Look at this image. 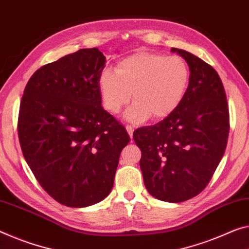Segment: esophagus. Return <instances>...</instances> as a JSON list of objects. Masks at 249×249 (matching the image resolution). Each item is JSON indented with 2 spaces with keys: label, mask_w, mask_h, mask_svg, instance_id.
<instances>
[{
  "label": "esophagus",
  "mask_w": 249,
  "mask_h": 249,
  "mask_svg": "<svg viewBox=\"0 0 249 249\" xmlns=\"http://www.w3.org/2000/svg\"><path fill=\"white\" fill-rule=\"evenodd\" d=\"M125 130H127L130 138H132V135H133V131H135V128H133V125H130V124H127L125 125Z\"/></svg>",
  "instance_id": "1"
}]
</instances>
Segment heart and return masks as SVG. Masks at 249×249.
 Returning a JSON list of instances; mask_svg holds the SVG:
<instances>
[{"instance_id":"1","label":"heart","mask_w":249,"mask_h":249,"mask_svg":"<svg viewBox=\"0 0 249 249\" xmlns=\"http://www.w3.org/2000/svg\"><path fill=\"white\" fill-rule=\"evenodd\" d=\"M190 82L188 64L180 56L138 52L122 59L114 72L102 71L98 88L107 111L118 113L132 99L124 112L129 122L138 124L152 117L161 120L178 109Z\"/></svg>"}]
</instances>
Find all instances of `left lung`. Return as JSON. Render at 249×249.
Masks as SVG:
<instances>
[{
	"instance_id": "8db88e82",
	"label": "left lung",
	"mask_w": 249,
	"mask_h": 249,
	"mask_svg": "<svg viewBox=\"0 0 249 249\" xmlns=\"http://www.w3.org/2000/svg\"><path fill=\"white\" fill-rule=\"evenodd\" d=\"M186 60L190 82L178 109L154 125L137 129L140 169L151 196L167 202L200 194L223 158L229 133V111L223 82L215 69L185 50L171 49Z\"/></svg>"
}]
</instances>
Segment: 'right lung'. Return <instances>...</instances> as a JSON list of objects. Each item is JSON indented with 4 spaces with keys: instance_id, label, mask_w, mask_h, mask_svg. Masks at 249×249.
Instances as JSON below:
<instances>
[{
    "instance_id": "add662e5",
    "label": "right lung",
    "mask_w": 249,
    "mask_h": 249,
    "mask_svg": "<svg viewBox=\"0 0 249 249\" xmlns=\"http://www.w3.org/2000/svg\"><path fill=\"white\" fill-rule=\"evenodd\" d=\"M106 56L81 49L34 72L20 105L23 156L53 199L81 208L110 194L130 137L101 106L98 88Z\"/></svg>"
}]
</instances>
